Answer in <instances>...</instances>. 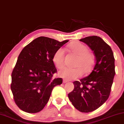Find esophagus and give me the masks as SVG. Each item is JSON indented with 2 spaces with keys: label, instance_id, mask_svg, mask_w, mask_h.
<instances>
[{
  "label": "esophagus",
  "instance_id": "34e87169",
  "mask_svg": "<svg viewBox=\"0 0 124 124\" xmlns=\"http://www.w3.org/2000/svg\"><path fill=\"white\" fill-rule=\"evenodd\" d=\"M68 80H66V79H63V83H67V82H68Z\"/></svg>",
  "mask_w": 124,
  "mask_h": 124
}]
</instances>
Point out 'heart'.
I'll return each instance as SVG.
<instances>
[{
    "label": "heart",
    "instance_id": "heart-1",
    "mask_svg": "<svg viewBox=\"0 0 124 124\" xmlns=\"http://www.w3.org/2000/svg\"><path fill=\"white\" fill-rule=\"evenodd\" d=\"M69 50L77 55L73 63L75 67H67L59 71L61 76L66 79H76L81 76L84 73H90L95 66L96 57L94 53L88 50V47L80 42H73L68 46ZM65 51L63 48H59L53 55V60L58 69L62 68L65 64Z\"/></svg>",
    "mask_w": 124,
    "mask_h": 124
}]
</instances>
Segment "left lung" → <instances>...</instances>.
I'll return each mask as SVG.
<instances>
[{"instance_id": "1", "label": "left lung", "mask_w": 124, "mask_h": 124, "mask_svg": "<svg viewBox=\"0 0 124 124\" xmlns=\"http://www.w3.org/2000/svg\"><path fill=\"white\" fill-rule=\"evenodd\" d=\"M80 41L93 51L96 62L89 75L73 82L74 89L68 97L77 110L89 113L99 108L109 97L116 74L114 57L111 47L99 36L86 37Z\"/></svg>"}]
</instances>
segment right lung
<instances>
[{
    "label": "right lung",
    "instance_id": "right-lung-1",
    "mask_svg": "<svg viewBox=\"0 0 124 124\" xmlns=\"http://www.w3.org/2000/svg\"><path fill=\"white\" fill-rule=\"evenodd\" d=\"M68 41L41 36L22 49L12 71L11 83L14 102L21 110L39 112L47 103L54 87L62 84V78H53L57 72L53 57Z\"/></svg>",
    "mask_w": 124,
    "mask_h": 124
}]
</instances>
